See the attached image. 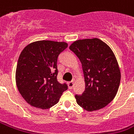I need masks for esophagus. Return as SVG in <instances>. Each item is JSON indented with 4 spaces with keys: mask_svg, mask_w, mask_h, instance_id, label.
Here are the masks:
<instances>
[{
    "mask_svg": "<svg viewBox=\"0 0 134 134\" xmlns=\"http://www.w3.org/2000/svg\"><path fill=\"white\" fill-rule=\"evenodd\" d=\"M74 81H70L68 83V87H69V89H72L74 88Z\"/></svg>",
    "mask_w": 134,
    "mask_h": 134,
    "instance_id": "1",
    "label": "esophagus"
}]
</instances>
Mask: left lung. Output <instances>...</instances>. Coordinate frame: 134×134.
Returning <instances> with one entry per match:
<instances>
[{
    "label": "left lung",
    "mask_w": 134,
    "mask_h": 134,
    "mask_svg": "<svg viewBox=\"0 0 134 134\" xmlns=\"http://www.w3.org/2000/svg\"><path fill=\"white\" fill-rule=\"evenodd\" d=\"M69 49L79 58L85 78V91L75 95L77 104L88 111L104 108L115 98L120 83V70L113 51L97 38L75 41Z\"/></svg>",
    "instance_id": "8db88e82"
}]
</instances>
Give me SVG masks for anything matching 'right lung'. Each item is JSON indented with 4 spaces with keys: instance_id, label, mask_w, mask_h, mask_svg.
Here are the masks:
<instances>
[{
    "instance_id": "1",
    "label": "right lung",
    "mask_w": 134,
    "mask_h": 134,
    "mask_svg": "<svg viewBox=\"0 0 134 134\" xmlns=\"http://www.w3.org/2000/svg\"><path fill=\"white\" fill-rule=\"evenodd\" d=\"M66 42L42 40L30 43L22 51L16 70V86L31 106L48 109L58 102L66 83L58 81L59 55L67 48Z\"/></svg>"
}]
</instances>
